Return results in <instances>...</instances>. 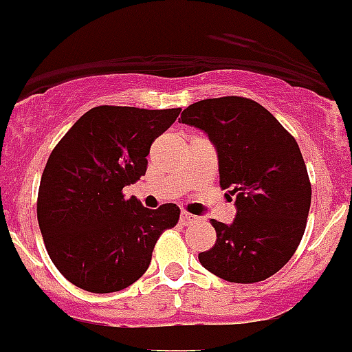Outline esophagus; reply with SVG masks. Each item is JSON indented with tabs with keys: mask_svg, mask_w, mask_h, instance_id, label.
<instances>
[{
	"mask_svg": "<svg viewBox=\"0 0 352 352\" xmlns=\"http://www.w3.org/2000/svg\"><path fill=\"white\" fill-rule=\"evenodd\" d=\"M195 219H197V217L193 216V214L186 212V210H183V212H182V223L183 224H190V223H193Z\"/></svg>",
	"mask_w": 352,
	"mask_h": 352,
	"instance_id": "34e87169",
	"label": "esophagus"
}]
</instances>
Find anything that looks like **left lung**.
I'll return each mask as SVG.
<instances>
[{
	"label": "left lung",
	"instance_id": "obj_1",
	"mask_svg": "<svg viewBox=\"0 0 352 352\" xmlns=\"http://www.w3.org/2000/svg\"><path fill=\"white\" fill-rule=\"evenodd\" d=\"M179 120L209 135L221 188L236 199L230 226L212 219L217 239L200 264L232 283L270 278L297 250L309 214L311 182L296 138L243 96L200 100Z\"/></svg>",
	"mask_w": 352,
	"mask_h": 352
}]
</instances>
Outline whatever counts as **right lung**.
Segmentation results:
<instances>
[{
	"label": "right lung",
	"instance_id": "1",
	"mask_svg": "<svg viewBox=\"0 0 352 352\" xmlns=\"http://www.w3.org/2000/svg\"><path fill=\"white\" fill-rule=\"evenodd\" d=\"M182 109L100 105L50 153L38 192V223L50 259L82 290L119 292L148 270L153 247L179 219L176 204L152 210L124 186L146 173L150 146Z\"/></svg>",
	"mask_w": 352,
	"mask_h": 352
}]
</instances>
